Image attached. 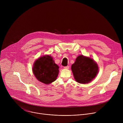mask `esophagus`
Returning a JSON list of instances; mask_svg holds the SVG:
<instances>
[{"mask_svg":"<svg viewBox=\"0 0 123 123\" xmlns=\"http://www.w3.org/2000/svg\"><path fill=\"white\" fill-rule=\"evenodd\" d=\"M64 68L65 69H68L69 68V66H66V67H64Z\"/></svg>","mask_w":123,"mask_h":123,"instance_id":"1","label":"esophagus"}]
</instances>
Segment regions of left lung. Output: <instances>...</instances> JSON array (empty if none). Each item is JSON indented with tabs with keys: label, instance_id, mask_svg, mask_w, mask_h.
<instances>
[{
	"label": "left lung",
	"instance_id": "8db88e82",
	"mask_svg": "<svg viewBox=\"0 0 123 123\" xmlns=\"http://www.w3.org/2000/svg\"><path fill=\"white\" fill-rule=\"evenodd\" d=\"M71 69L75 81L83 84L90 83L99 72L97 63L92 58L83 55L77 57Z\"/></svg>",
	"mask_w": 123,
	"mask_h": 123
}]
</instances>
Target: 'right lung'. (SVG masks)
Wrapping results in <instances>:
<instances>
[{"label": "right lung", "instance_id": "add662e5", "mask_svg": "<svg viewBox=\"0 0 123 123\" xmlns=\"http://www.w3.org/2000/svg\"><path fill=\"white\" fill-rule=\"evenodd\" d=\"M59 68L51 55H45L35 61L32 70L35 77L39 81L49 85L56 80Z\"/></svg>", "mask_w": 123, "mask_h": 123}]
</instances>
